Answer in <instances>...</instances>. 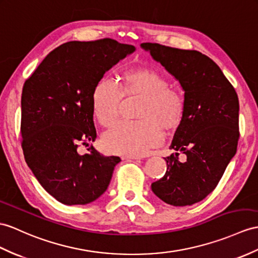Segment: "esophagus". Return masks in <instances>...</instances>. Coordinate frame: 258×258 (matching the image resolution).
I'll return each instance as SVG.
<instances>
[{
	"label": "esophagus",
	"instance_id": "1",
	"mask_svg": "<svg viewBox=\"0 0 258 258\" xmlns=\"http://www.w3.org/2000/svg\"><path fill=\"white\" fill-rule=\"evenodd\" d=\"M122 160H140V156H135V155H127V156H122Z\"/></svg>",
	"mask_w": 258,
	"mask_h": 258
}]
</instances>
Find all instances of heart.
Segmentation results:
<instances>
[{
  "label": "heart",
  "instance_id": "obj_1",
  "mask_svg": "<svg viewBox=\"0 0 258 258\" xmlns=\"http://www.w3.org/2000/svg\"><path fill=\"white\" fill-rule=\"evenodd\" d=\"M124 94L143 96L139 117L142 120H123L114 125L103 139L105 149L120 155H142L164 139L163 128H177L185 111L181 93L168 86L164 75L149 68H135L122 74L121 90L109 78L97 81L92 93L94 116L105 127L114 123Z\"/></svg>",
  "mask_w": 258,
  "mask_h": 258
}]
</instances>
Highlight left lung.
Masks as SVG:
<instances>
[{"mask_svg":"<svg viewBox=\"0 0 258 258\" xmlns=\"http://www.w3.org/2000/svg\"><path fill=\"white\" fill-rule=\"evenodd\" d=\"M141 48L176 79L184 91L185 111L175 131L165 175L151 185L163 202L175 207L202 202L217 187L236 153L238 98L216 62L196 50L144 42ZM179 152L186 161L178 160Z\"/></svg>","mask_w":258,"mask_h":258,"instance_id":"1","label":"left lung"}]
</instances>
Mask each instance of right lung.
Masks as SVG:
<instances>
[{
    "mask_svg": "<svg viewBox=\"0 0 258 258\" xmlns=\"http://www.w3.org/2000/svg\"><path fill=\"white\" fill-rule=\"evenodd\" d=\"M135 46L114 39L69 41L52 50L25 82L23 151L30 171L63 205H87L107 190L119 156H105L95 141L92 93L97 81Z\"/></svg>",
    "mask_w": 258,
    "mask_h": 258,
    "instance_id": "right-lung-1",
    "label": "right lung"
}]
</instances>
